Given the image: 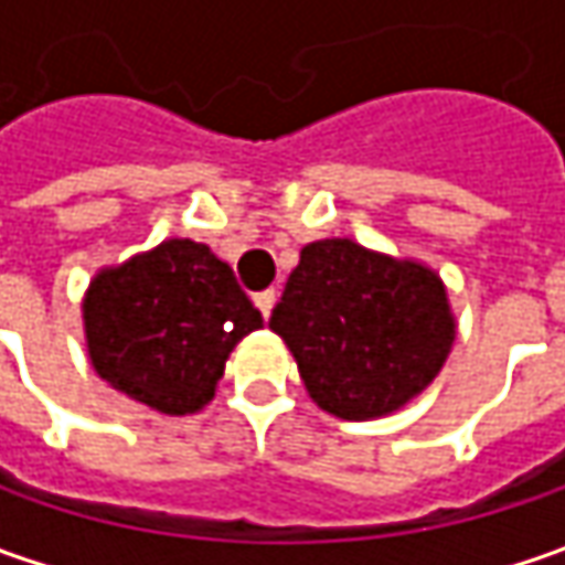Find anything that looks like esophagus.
Listing matches in <instances>:
<instances>
[{
	"mask_svg": "<svg viewBox=\"0 0 565 565\" xmlns=\"http://www.w3.org/2000/svg\"><path fill=\"white\" fill-rule=\"evenodd\" d=\"M254 305H257V311L264 315V320L270 317L273 311V305H276V292L273 289H264V292H257L254 295Z\"/></svg>",
	"mask_w": 565,
	"mask_h": 565,
	"instance_id": "obj_1",
	"label": "esophagus"
}]
</instances>
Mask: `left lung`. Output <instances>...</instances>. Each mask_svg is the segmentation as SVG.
Masks as SVG:
<instances>
[{"mask_svg":"<svg viewBox=\"0 0 565 565\" xmlns=\"http://www.w3.org/2000/svg\"><path fill=\"white\" fill-rule=\"evenodd\" d=\"M270 330L323 412L367 422L402 408L440 374L456 317L430 267L323 238L301 248Z\"/></svg>","mask_w":565,"mask_h":565,"instance_id":"8db88e82","label":"left lung"}]
</instances>
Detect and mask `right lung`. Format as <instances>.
Segmentation results:
<instances>
[{
    "label": "right lung",
    "mask_w": 565,
    "mask_h": 565,
    "mask_svg": "<svg viewBox=\"0 0 565 565\" xmlns=\"http://www.w3.org/2000/svg\"><path fill=\"white\" fill-rule=\"evenodd\" d=\"M264 317L206 245L169 238L94 276L84 295L90 364L113 390L163 415L213 399L228 352Z\"/></svg>",
    "instance_id": "right-lung-1"
}]
</instances>
